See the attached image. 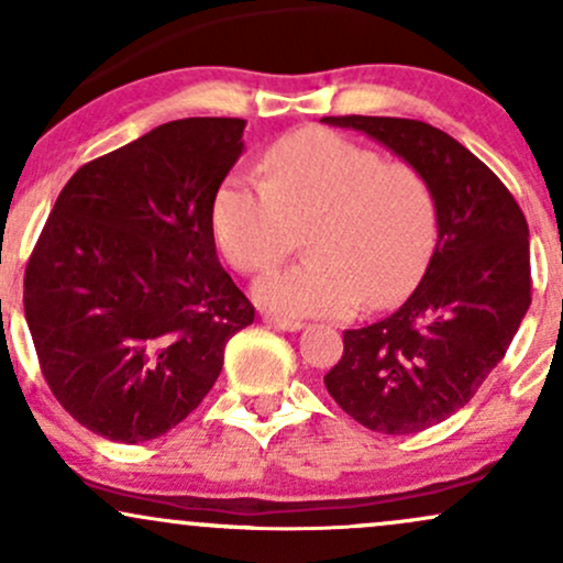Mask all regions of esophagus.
Returning a JSON list of instances; mask_svg holds the SVG:
<instances>
[{
	"label": "esophagus",
	"instance_id": "1",
	"mask_svg": "<svg viewBox=\"0 0 563 563\" xmlns=\"http://www.w3.org/2000/svg\"><path fill=\"white\" fill-rule=\"evenodd\" d=\"M262 320L267 322V325H275L280 328V331H301L303 322L301 320H294V318H280V314H262Z\"/></svg>",
	"mask_w": 563,
	"mask_h": 563
}]
</instances>
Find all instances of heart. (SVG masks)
Listing matches in <instances>:
<instances>
[{"label": "heart", "instance_id": "1", "mask_svg": "<svg viewBox=\"0 0 563 563\" xmlns=\"http://www.w3.org/2000/svg\"><path fill=\"white\" fill-rule=\"evenodd\" d=\"M214 238L238 273L283 262L303 230L307 260L277 269L256 299L283 314L339 318L389 307L416 286L437 241V198L421 169L363 142L301 129L264 156V183L230 174L211 203Z\"/></svg>", "mask_w": 563, "mask_h": 563}]
</instances>
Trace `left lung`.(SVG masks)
<instances>
[{
	"instance_id": "8db88e82",
	"label": "left lung",
	"mask_w": 563,
	"mask_h": 563,
	"mask_svg": "<svg viewBox=\"0 0 563 563\" xmlns=\"http://www.w3.org/2000/svg\"><path fill=\"white\" fill-rule=\"evenodd\" d=\"M423 172L437 198V245L389 318L344 331L325 376L335 405L378 434L442 423L506 357L529 303V228L508 187L442 129L389 115H325Z\"/></svg>"
}]
</instances>
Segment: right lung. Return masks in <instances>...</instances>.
I'll use <instances>...</instances> for the list:
<instances>
[{
    "mask_svg": "<svg viewBox=\"0 0 563 563\" xmlns=\"http://www.w3.org/2000/svg\"><path fill=\"white\" fill-rule=\"evenodd\" d=\"M243 119H179L84 164L55 200L23 307L55 399L137 444L185 421L254 322L217 260L211 203L243 153Z\"/></svg>",
    "mask_w": 563,
    "mask_h": 563,
    "instance_id": "obj_1",
    "label": "right lung"
}]
</instances>
